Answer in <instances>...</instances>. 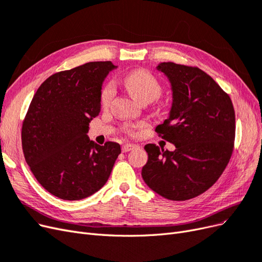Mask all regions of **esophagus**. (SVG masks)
I'll use <instances>...</instances> for the list:
<instances>
[{"label":"esophagus","instance_id":"1","mask_svg":"<svg viewBox=\"0 0 262 262\" xmlns=\"http://www.w3.org/2000/svg\"><path fill=\"white\" fill-rule=\"evenodd\" d=\"M138 146L137 145H134V143H125V145L122 146V151L123 152H128L130 150L136 149Z\"/></svg>","mask_w":262,"mask_h":262}]
</instances>
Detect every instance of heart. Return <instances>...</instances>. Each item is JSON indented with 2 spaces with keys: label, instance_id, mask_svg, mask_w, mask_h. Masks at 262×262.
I'll list each match as a JSON object with an SVG mask.
<instances>
[{
  "label": "heart",
  "instance_id": "1",
  "mask_svg": "<svg viewBox=\"0 0 262 262\" xmlns=\"http://www.w3.org/2000/svg\"><path fill=\"white\" fill-rule=\"evenodd\" d=\"M125 86L127 87L132 96L138 101L151 100L154 101L158 99L162 94V86L157 79L155 75L146 70H136L128 73L124 78ZM116 87L113 81H107L101 89L100 100L102 105H108L112 99L115 96ZM136 126L135 125H125L124 132L127 134H134Z\"/></svg>",
  "mask_w": 262,
  "mask_h": 262
}]
</instances>
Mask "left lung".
<instances>
[{"instance_id":"left-lung-1","label":"left lung","mask_w":262,"mask_h":262,"mask_svg":"<svg viewBox=\"0 0 262 262\" xmlns=\"http://www.w3.org/2000/svg\"><path fill=\"white\" fill-rule=\"evenodd\" d=\"M158 70L171 82L173 103L168 119L157 126L174 151L148 143L141 176L166 199L183 201L208 190L233 154L235 111L230 96L198 67L163 62Z\"/></svg>"}]
</instances>
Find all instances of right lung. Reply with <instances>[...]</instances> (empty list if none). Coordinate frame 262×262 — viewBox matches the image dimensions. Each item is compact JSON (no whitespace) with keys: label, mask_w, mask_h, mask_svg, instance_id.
Masks as SVG:
<instances>
[{"label":"right lung","mask_w":262,"mask_h":262,"mask_svg":"<svg viewBox=\"0 0 262 262\" xmlns=\"http://www.w3.org/2000/svg\"><path fill=\"white\" fill-rule=\"evenodd\" d=\"M116 66L89 62L50 76L33 96L21 127L25 160L40 185L64 200H80L104 186L121 154L119 143L88 138L101 108L102 82Z\"/></svg>","instance_id":"right-lung-1"}]
</instances>
